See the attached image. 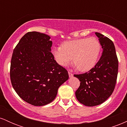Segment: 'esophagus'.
Wrapping results in <instances>:
<instances>
[{
  "label": "esophagus",
  "instance_id": "obj_1",
  "mask_svg": "<svg viewBox=\"0 0 127 127\" xmlns=\"http://www.w3.org/2000/svg\"><path fill=\"white\" fill-rule=\"evenodd\" d=\"M68 76H69L70 78H72V77H73V74L72 73L68 72Z\"/></svg>",
  "mask_w": 127,
  "mask_h": 127
}]
</instances>
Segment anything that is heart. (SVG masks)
<instances>
[{
  "mask_svg": "<svg viewBox=\"0 0 127 127\" xmlns=\"http://www.w3.org/2000/svg\"><path fill=\"white\" fill-rule=\"evenodd\" d=\"M101 48L98 39L92 37L65 41L62 43V47H54L51 52L61 66H66L73 60L79 70L87 72L95 65Z\"/></svg>",
  "mask_w": 127,
  "mask_h": 127,
  "instance_id": "b5f03b06",
  "label": "heart"
}]
</instances>
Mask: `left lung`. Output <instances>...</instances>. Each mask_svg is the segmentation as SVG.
Returning a JSON list of instances; mask_svg holds the SVG:
<instances>
[{
  "label": "left lung",
  "instance_id": "8db88e82",
  "mask_svg": "<svg viewBox=\"0 0 127 127\" xmlns=\"http://www.w3.org/2000/svg\"><path fill=\"white\" fill-rule=\"evenodd\" d=\"M103 51L100 60L88 72L74 75L80 86L75 92L77 100L84 105L95 106L104 102L114 90L118 72V60L113 42L95 33Z\"/></svg>",
  "mask_w": 127,
  "mask_h": 127
}]
</instances>
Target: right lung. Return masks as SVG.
<instances>
[{"instance_id": "1", "label": "right lung", "mask_w": 127, "mask_h": 127, "mask_svg": "<svg viewBox=\"0 0 127 127\" xmlns=\"http://www.w3.org/2000/svg\"><path fill=\"white\" fill-rule=\"evenodd\" d=\"M50 38L39 32H28L13 51L11 84L17 94L33 106H44L53 101L58 89L68 79L67 70L52 56Z\"/></svg>"}]
</instances>
